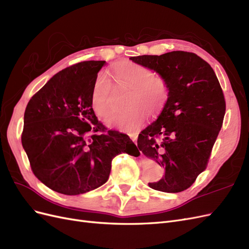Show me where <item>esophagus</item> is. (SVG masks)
I'll return each mask as SVG.
<instances>
[{"mask_svg": "<svg viewBox=\"0 0 249 249\" xmlns=\"http://www.w3.org/2000/svg\"><path fill=\"white\" fill-rule=\"evenodd\" d=\"M130 137H131V139L133 140V142H134V143H136V142H137V137H138V136H137L136 134H132Z\"/></svg>", "mask_w": 249, "mask_h": 249, "instance_id": "34e87169", "label": "esophagus"}]
</instances>
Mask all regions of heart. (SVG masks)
Wrapping results in <instances>:
<instances>
[{
	"label": "heart",
	"instance_id": "b5f03b06",
	"mask_svg": "<svg viewBox=\"0 0 249 249\" xmlns=\"http://www.w3.org/2000/svg\"><path fill=\"white\" fill-rule=\"evenodd\" d=\"M110 77L118 88L131 89L127 106L119 114L106 118V124L126 133H136L145 124L148 113L156 116L166 106L170 96L168 80L157 74L149 67L130 61H122L112 67ZM112 83L105 74H100L93 83L90 106L96 116L106 117L109 113V100Z\"/></svg>",
	"mask_w": 249,
	"mask_h": 249
}]
</instances>
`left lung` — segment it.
I'll use <instances>...</instances> for the list:
<instances>
[{
	"mask_svg": "<svg viewBox=\"0 0 249 249\" xmlns=\"http://www.w3.org/2000/svg\"><path fill=\"white\" fill-rule=\"evenodd\" d=\"M130 59L165 77L170 85L167 105L137 141L143 154L165 168L159 182L148 186L182 192L207 168L225 114L222 88L211 65L194 53L173 51Z\"/></svg>",
	"mask_w": 249,
	"mask_h": 249,
	"instance_id": "left-lung-1",
	"label": "left lung"
}]
</instances>
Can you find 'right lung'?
I'll return each instance as SVG.
<instances>
[{"instance_id":"add662e5","label":"right lung","mask_w":249,"mask_h":249,"mask_svg":"<svg viewBox=\"0 0 249 249\" xmlns=\"http://www.w3.org/2000/svg\"><path fill=\"white\" fill-rule=\"evenodd\" d=\"M106 61H84L60 71L29 101L21 144L35 177L65 195L91 191L108 180L111 162L137 146L107 130L90 106L93 83Z\"/></svg>"}]
</instances>
